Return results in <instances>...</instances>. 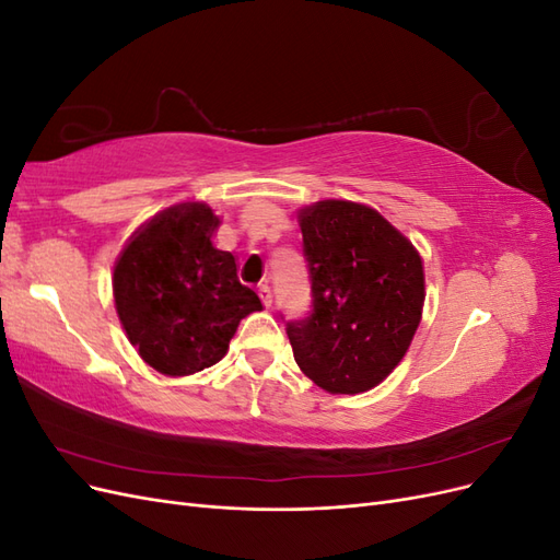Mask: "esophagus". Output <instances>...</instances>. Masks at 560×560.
<instances>
[{
    "label": "esophagus",
    "mask_w": 560,
    "mask_h": 560,
    "mask_svg": "<svg viewBox=\"0 0 560 560\" xmlns=\"http://www.w3.org/2000/svg\"><path fill=\"white\" fill-rule=\"evenodd\" d=\"M259 296H261V301H264V306L270 308V303H273V294H270V287H268V284H261V287H259Z\"/></svg>",
    "instance_id": "esophagus-1"
}]
</instances>
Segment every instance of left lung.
Here are the masks:
<instances>
[{
	"instance_id": "1",
	"label": "left lung",
	"mask_w": 560,
	"mask_h": 560,
	"mask_svg": "<svg viewBox=\"0 0 560 560\" xmlns=\"http://www.w3.org/2000/svg\"><path fill=\"white\" fill-rule=\"evenodd\" d=\"M313 311L287 322L299 369L331 395L385 381L409 350L425 303L422 257L387 219L341 198L299 210Z\"/></svg>"
}]
</instances>
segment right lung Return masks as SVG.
I'll return each instance as SVG.
<instances>
[{"mask_svg": "<svg viewBox=\"0 0 560 560\" xmlns=\"http://www.w3.org/2000/svg\"><path fill=\"white\" fill-rule=\"evenodd\" d=\"M222 219L202 200L177 202L132 231L114 261V306L128 341L163 376H191L224 358L261 299L212 238Z\"/></svg>", "mask_w": 560, "mask_h": 560, "instance_id": "add662e5", "label": "right lung"}]
</instances>
